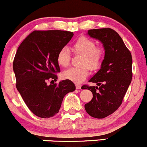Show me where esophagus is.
I'll list each match as a JSON object with an SVG mask.
<instances>
[{"label": "esophagus", "mask_w": 147, "mask_h": 147, "mask_svg": "<svg viewBox=\"0 0 147 147\" xmlns=\"http://www.w3.org/2000/svg\"><path fill=\"white\" fill-rule=\"evenodd\" d=\"M75 86H76V88L77 89H81V88H82V86L80 85V84H75Z\"/></svg>", "instance_id": "esophagus-1"}]
</instances>
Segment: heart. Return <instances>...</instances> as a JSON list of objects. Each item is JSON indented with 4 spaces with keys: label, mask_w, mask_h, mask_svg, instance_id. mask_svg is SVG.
Returning <instances> with one entry per match:
<instances>
[{
    "label": "heart",
    "mask_w": 147,
    "mask_h": 147,
    "mask_svg": "<svg viewBox=\"0 0 147 147\" xmlns=\"http://www.w3.org/2000/svg\"><path fill=\"white\" fill-rule=\"evenodd\" d=\"M72 51L75 55H82L81 68H72L63 72V77L75 83H80L89 75V69L92 71L99 70L102 66L105 55L102 46H96L95 41L86 36H80L73 43ZM57 60L59 65L66 68L70 63V54L66 47H63L57 53Z\"/></svg>",
    "instance_id": "b5f03b06"
}]
</instances>
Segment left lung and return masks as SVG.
Instances as JSON below:
<instances>
[{"instance_id": "8db88e82", "label": "left lung", "mask_w": 147, "mask_h": 147, "mask_svg": "<svg viewBox=\"0 0 147 147\" xmlns=\"http://www.w3.org/2000/svg\"><path fill=\"white\" fill-rule=\"evenodd\" d=\"M92 38L102 43L105 55L100 70L89 80L97 86L84 85L93 97L85 104L91 117L102 119L113 113L122 104L132 80V56L122 38L111 28L89 30Z\"/></svg>"}]
</instances>
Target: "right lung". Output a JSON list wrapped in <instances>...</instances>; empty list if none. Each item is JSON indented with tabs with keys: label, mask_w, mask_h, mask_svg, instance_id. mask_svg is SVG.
Wrapping results in <instances>:
<instances>
[{
	"label": "right lung",
	"mask_w": 147,
	"mask_h": 147,
	"mask_svg": "<svg viewBox=\"0 0 147 147\" xmlns=\"http://www.w3.org/2000/svg\"><path fill=\"white\" fill-rule=\"evenodd\" d=\"M73 32L63 30H35L18 47L13 62L16 86L29 109L41 118L53 117L59 111L64 96L75 90L71 81L59 84L60 72L57 53L73 36Z\"/></svg>",
	"instance_id": "right-lung-1"
}]
</instances>
